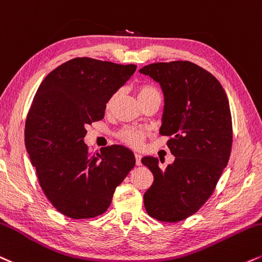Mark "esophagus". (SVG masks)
Wrapping results in <instances>:
<instances>
[{"label":"esophagus","mask_w":262,"mask_h":262,"mask_svg":"<svg viewBox=\"0 0 262 262\" xmlns=\"http://www.w3.org/2000/svg\"><path fill=\"white\" fill-rule=\"evenodd\" d=\"M135 163H137V166L141 165V156L139 154H135Z\"/></svg>","instance_id":"34e87169"}]
</instances>
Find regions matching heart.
<instances>
[{
  "label": "heart",
  "instance_id": "obj_1",
  "mask_svg": "<svg viewBox=\"0 0 262 262\" xmlns=\"http://www.w3.org/2000/svg\"><path fill=\"white\" fill-rule=\"evenodd\" d=\"M117 97H118V93L113 94V95L110 97L106 103L107 110L111 108ZM147 97H161V96H160V93L157 91L156 88L151 86V85H141L139 89H138V100L140 101L143 99H147ZM145 135H146V132L143 130V129L127 128V129H123L121 133H119V139L124 141L125 144L130 145V146H139V145L143 143Z\"/></svg>",
  "mask_w": 262,
  "mask_h": 262
}]
</instances>
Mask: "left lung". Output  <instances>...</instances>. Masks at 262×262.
Instances as JSON below:
<instances>
[{
  "mask_svg": "<svg viewBox=\"0 0 262 262\" xmlns=\"http://www.w3.org/2000/svg\"><path fill=\"white\" fill-rule=\"evenodd\" d=\"M139 72L161 86L165 105L160 134L171 137L167 145L176 157L166 167H160L157 157L141 159L154 174L144 193L145 209L159 221H182L206 203L228 163L229 102L220 81L191 62L152 63Z\"/></svg>",
  "mask_w": 262,
  "mask_h": 262,
  "instance_id": "obj_1",
  "label": "left lung"
}]
</instances>
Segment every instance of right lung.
<instances>
[{"instance_id": "1", "label": "right lung", "mask_w": 262, "mask_h": 262, "mask_svg": "<svg viewBox=\"0 0 262 262\" xmlns=\"http://www.w3.org/2000/svg\"><path fill=\"white\" fill-rule=\"evenodd\" d=\"M137 69L88 57L63 63L40 84L25 123V147L47 199L74 220L102 215L135 165L133 151L107 146L96 155L84 143L86 125Z\"/></svg>"}]
</instances>
